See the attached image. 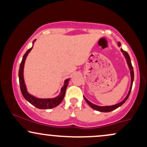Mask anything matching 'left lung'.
<instances>
[{
    "instance_id": "left-lung-1",
    "label": "left lung",
    "mask_w": 147,
    "mask_h": 147,
    "mask_svg": "<svg viewBox=\"0 0 147 147\" xmlns=\"http://www.w3.org/2000/svg\"><path fill=\"white\" fill-rule=\"evenodd\" d=\"M120 45H121V43H119V42H118V46H120ZM121 51H122V52L123 53V55H124V56L125 57L126 62H127V64H128V65H129V68L130 69V72H131V86H130L129 93H128V95H126V97H125V99H124V100L122 101V102L118 103V104H115V105H113V106H99L95 105V104H92V103H91L90 102H89V101L88 100V99L86 98L85 97H84V99H85L86 102L88 104V105L90 106V107L92 108V109H95V110H96V111H100V112H111V111H113V110H115V109H117V108L119 107V106H122V104H124V103L125 102L126 100H127V99L129 98V95H130V92H131V88H132L133 79H134V72H133V66H132V64H131V59H130V57H129V54H128L126 51L123 50L122 49H121Z\"/></svg>"
}]
</instances>
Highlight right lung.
I'll return each mask as SVG.
<instances>
[{"instance_id": "add662e5", "label": "right lung", "mask_w": 147, "mask_h": 147, "mask_svg": "<svg viewBox=\"0 0 147 147\" xmlns=\"http://www.w3.org/2000/svg\"><path fill=\"white\" fill-rule=\"evenodd\" d=\"M36 41V39L33 41V44L34 43V41ZM32 49V47L31 48H30L28 50L24 56L23 57V59L20 65L19 68V71H18V78H19V84H20V88H21V93L23 95L24 98L26 99L27 101H28L30 104H32L33 106H34L35 107L38 108L40 109H52V108L56 107L61 104V102H62V100L63 99L64 96H65V90H66L67 86L68 85L69 79H65V82H64V85L63 86L61 89V92L57 97H55V98H51V99H40L37 98V97H34L33 95H30L29 92L27 91L26 86H25V84L24 82V78H23V68H24V63L26 59V57L28 56V55L29 54V52L31 51V50Z\"/></svg>"}]
</instances>
